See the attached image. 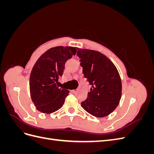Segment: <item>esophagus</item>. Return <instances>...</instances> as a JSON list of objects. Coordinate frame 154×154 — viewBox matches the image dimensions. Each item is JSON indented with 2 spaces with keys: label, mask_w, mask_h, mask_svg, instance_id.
I'll return each instance as SVG.
<instances>
[{
  "label": "esophagus",
  "mask_w": 154,
  "mask_h": 154,
  "mask_svg": "<svg viewBox=\"0 0 154 154\" xmlns=\"http://www.w3.org/2000/svg\"><path fill=\"white\" fill-rule=\"evenodd\" d=\"M78 91V89H76V90H72V92L74 93V92H76Z\"/></svg>",
  "instance_id": "1"
}]
</instances>
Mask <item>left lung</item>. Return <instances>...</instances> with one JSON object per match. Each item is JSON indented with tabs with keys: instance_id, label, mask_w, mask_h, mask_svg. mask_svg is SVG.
I'll return each mask as SVG.
<instances>
[{
	"instance_id": "left-lung-1",
	"label": "left lung",
	"mask_w": 154,
	"mask_h": 154,
	"mask_svg": "<svg viewBox=\"0 0 154 154\" xmlns=\"http://www.w3.org/2000/svg\"><path fill=\"white\" fill-rule=\"evenodd\" d=\"M76 55L84 77L92 86L81 106L95 117H105L116 109L122 97V80L118 69L98 51L77 48Z\"/></svg>"
}]
</instances>
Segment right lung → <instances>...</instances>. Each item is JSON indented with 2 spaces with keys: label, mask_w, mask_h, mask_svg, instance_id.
<instances>
[{
  "label": "right lung",
  "mask_w": 154,
  "mask_h": 154,
  "mask_svg": "<svg viewBox=\"0 0 154 154\" xmlns=\"http://www.w3.org/2000/svg\"><path fill=\"white\" fill-rule=\"evenodd\" d=\"M76 53V48L57 46L48 50L38 59L30 74L29 89L36 109L51 114L61 108L69 91L57 87L65 63Z\"/></svg>",
  "instance_id": "obj_1"
}]
</instances>
